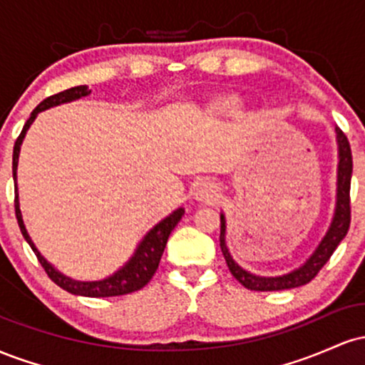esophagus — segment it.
Listing matches in <instances>:
<instances>
[{
    "label": "esophagus",
    "instance_id": "obj_1",
    "mask_svg": "<svg viewBox=\"0 0 365 365\" xmlns=\"http://www.w3.org/2000/svg\"><path fill=\"white\" fill-rule=\"evenodd\" d=\"M217 197V187L211 182H200L195 188V199L204 200V202H211Z\"/></svg>",
    "mask_w": 365,
    "mask_h": 365
}]
</instances>
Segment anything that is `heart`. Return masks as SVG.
<instances>
[{"label":"heart","instance_id":"heart-1","mask_svg":"<svg viewBox=\"0 0 365 365\" xmlns=\"http://www.w3.org/2000/svg\"><path fill=\"white\" fill-rule=\"evenodd\" d=\"M238 106H240V101L233 96H228V98H221L215 101L212 104V110H215L217 115H230V113L237 111Z\"/></svg>","mask_w":365,"mask_h":365}]
</instances>
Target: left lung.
Segmentation results:
<instances>
[{
  "instance_id": "obj_1",
  "label": "left lung",
  "mask_w": 365,
  "mask_h": 365,
  "mask_svg": "<svg viewBox=\"0 0 365 365\" xmlns=\"http://www.w3.org/2000/svg\"><path fill=\"white\" fill-rule=\"evenodd\" d=\"M336 139H338V150H340V163H338V192H336V209H334V217L331 221V226L322 238L319 247L316 249L309 261L299 269L292 271L290 274L278 276V278H261V276H254L242 269L238 264L233 261L230 255L228 249L225 244V216L221 215V233H220V247L221 252L225 255V261L228 264L230 273L238 283H242L247 290L254 292H276V290H288V288L302 287V284L312 282L317 273L322 269L329 257L333 255L336 247L345 238L346 232L350 228L351 220V209H350V180H351V149L350 142L346 139L345 133L340 128H336Z\"/></svg>"
}]
</instances>
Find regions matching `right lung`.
I'll return each mask as SVG.
<instances>
[{
	"label": "right lung",
	"instance_id": "1",
	"mask_svg": "<svg viewBox=\"0 0 365 365\" xmlns=\"http://www.w3.org/2000/svg\"><path fill=\"white\" fill-rule=\"evenodd\" d=\"M87 94H91V91L87 89V86L72 87V89H66L63 92H58V94L49 96V98H46L44 101L39 103V106L31 113V116H29V120L25 121L22 132H20L19 139L15 140V145H14V180L15 182H16V165H19L20 144H22L25 133H27L31 123L36 120L37 113L48 110V108L58 106V104L75 101V99L83 98V96ZM183 212L185 211L180 207L173 212V215L165 217L161 223L154 226L148 235L144 237V240L140 242V245L137 247L133 257L130 259V261L125 264L120 271H116L115 274L110 276V278L101 279V282H75V279L66 278L65 274L58 273L51 264L41 255L39 250L36 249V245L32 244L31 237H29L27 230H25L24 226L22 212H20V206H19V192H16L15 188V216H16V221H19L20 232H22V235L25 240H27V244L31 245V249L34 250L37 261H39L41 266L44 267L46 274L49 276V279L56 283L58 287L63 288L65 292L73 293V295L96 297V299H98V297L127 295V293L137 292L140 290V288H144L145 284L150 282V278H153L154 273L158 271L159 261H161V255L165 252V247H166V242H168L170 233L173 232L175 226L178 225L180 220H182Z\"/></svg>",
	"mask_w": 365,
	"mask_h": 365
}]
</instances>
